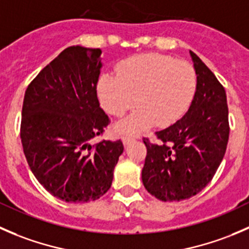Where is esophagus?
<instances>
[{
	"instance_id": "obj_1",
	"label": "esophagus",
	"mask_w": 249,
	"mask_h": 249,
	"mask_svg": "<svg viewBox=\"0 0 249 249\" xmlns=\"http://www.w3.org/2000/svg\"><path fill=\"white\" fill-rule=\"evenodd\" d=\"M135 138L132 137V135H127V137H124V139H122V142H124V146H127V145H129L130 142H134Z\"/></svg>"
}]
</instances>
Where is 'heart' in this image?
<instances>
[{"instance_id": "heart-1", "label": "heart", "mask_w": 249, "mask_h": 249, "mask_svg": "<svg viewBox=\"0 0 249 249\" xmlns=\"http://www.w3.org/2000/svg\"><path fill=\"white\" fill-rule=\"evenodd\" d=\"M196 88L197 76L193 65L160 53L125 59L116 68V75L102 73L95 86L100 105L112 116H122L135 103L139 105L117 124L120 132L176 124L190 107Z\"/></svg>"}]
</instances>
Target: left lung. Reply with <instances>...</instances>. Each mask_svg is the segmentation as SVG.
I'll return each instance as SVG.
<instances>
[{
    "label": "left lung",
    "instance_id": "left-lung-1",
    "mask_svg": "<svg viewBox=\"0 0 249 249\" xmlns=\"http://www.w3.org/2000/svg\"><path fill=\"white\" fill-rule=\"evenodd\" d=\"M190 56L197 76L190 107L179 121L156 132L162 144L144 139L147 154L142 184L164 202L186 200L202 191L223 161L229 140L225 89L194 52Z\"/></svg>",
    "mask_w": 249,
    "mask_h": 249
}]
</instances>
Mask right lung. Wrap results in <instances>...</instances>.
Wrapping results in <instances>:
<instances>
[{
  "label": "right lung",
  "mask_w": 249,
  "mask_h": 249,
  "mask_svg": "<svg viewBox=\"0 0 249 249\" xmlns=\"http://www.w3.org/2000/svg\"><path fill=\"white\" fill-rule=\"evenodd\" d=\"M99 48L68 47L40 71L25 92L20 138L35 178L65 202L98 200L110 189L124 152L121 140H90L109 117L99 107Z\"/></svg>",
  "instance_id": "1"
}]
</instances>
